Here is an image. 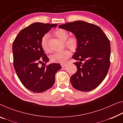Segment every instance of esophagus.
I'll return each instance as SVG.
<instances>
[{
	"instance_id": "1",
	"label": "esophagus",
	"mask_w": 123,
	"mask_h": 123,
	"mask_svg": "<svg viewBox=\"0 0 123 123\" xmlns=\"http://www.w3.org/2000/svg\"><path fill=\"white\" fill-rule=\"evenodd\" d=\"M67 63H61V66L62 67H65L66 65H67Z\"/></svg>"
}]
</instances>
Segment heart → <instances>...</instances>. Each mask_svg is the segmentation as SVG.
I'll return each mask as SVG.
<instances>
[{
	"label": "heart",
	"instance_id": "heart-1",
	"mask_svg": "<svg viewBox=\"0 0 123 123\" xmlns=\"http://www.w3.org/2000/svg\"><path fill=\"white\" fill-rule=\"evenodd\" d=\"M55 35L58 38L62 41H65V45L68 48L72 50H75L78 47V39L77 37L73 36L68 38V32L65 30L63 29H56L54 32ZM49 36L48 34L43 36L42 39H41V45L43 50L45 52L48 53L49 52L48 45V39ZM71 55V51L69 49H65L62 52L55 53L50 56V59L53 62H60L63 63L65 62L70 56Z\"/></svg>",
	"mask_w": 123,
	"mask_h": 123
}]
</instances>
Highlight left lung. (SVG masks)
<instances>
[{
    "instance_id": "left-lung-1",
    "label": "left lung",
    "mask_w": 123,
    "mask_h": 123,
    "mask_svg": "<svg viewBox=\"0 0 123 123\" xmlns=\"http://www.w3.org/2000/svg\"><path fill=\"white\" fill-rule=\"evenodd\" d=\"M59 27L71 32L78 39V47L72 57L79 61L74 63L77 70L70 77L73 87L85 92L97 87L110 67L111 45L105 34L98 26L83 21Z\"/></svg>"
}]
</instances>
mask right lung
Instances as JSON below:
<instances>
[{
	"label": "right lung",
	"instance_id": "add662e5",
	"mask_svg": "<svg viewBox=\"0 0 123 123\" xmlns=\"http://www.w3.org/2000/svg\"><path fill=\"white\" fill-rule=\"evenodd\" d=\"M56 25L35 22L21 30L13 42V64L16 74L22 85L33 92L41 93L52 87L55 74L62 68L59 63L46 65L49 58L41 45L43 36ZM42 62L40 67L39 64Z\"/></svg>",
	"mask_w": 123,
	"mask_h": 123
}]
</instances>
